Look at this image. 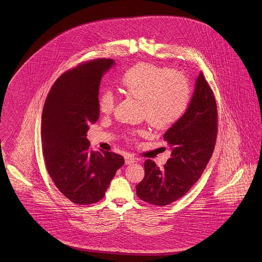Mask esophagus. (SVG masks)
I'll return each mask as SVG.
<instances>
[{"mask_svg": "<svg viewBox=\"0 0 262 262\" xmlns=\"http://www.w3.org/2000/svg\"><path fill=\"white\" fill-rule=\"evenodd\" d=\"M125 161L126 165H130V164L136 162L137 159L133 155H126L125 157Z\"/></svg>", "mask_w": 262, "mask_h": 262, "instance_id": "1", "label": "esophagus"}]
</instances>
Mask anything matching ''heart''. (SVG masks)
Wrapping results in <instances>:
<instances>
[{"label":"heart","instance_id":"obj_1","mask_svg":"<svg viewBox=\"0 0 262 262\" xmlns=\"http://www.w3.org/2000/svg\"><path fill=\"white\" fill-rule=\"evenodd\" d=\"M121 88L125 95L141 101L142 115L156 128L177 123L190 101L189 84L184 75L149 62H139L128 69L121 78ZM114 107V94L104 91L99 97L100 111L110 114Z\"/></svg>","mask_w":262,"mask_h":262}]
</instances>
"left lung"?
<instances>
[{
    "mask_svg": "<svg viewBox=\"0 0 262 262\" xmlns=\"http://www.w3.org/2000/svg\"><path fill=\"white\" fill-rule=\"evenodd\" d=\"M217 106L213 92L200 73L184 116L164 135L171 156L160 169L144 163V179L137 186L140 200L158 206L184 196L198 182L211 158L217 137Z\"/></svg>",
    "mask_w": 262,
    "mask_h": 262,
    "instance_id": "1",
    "label": "left lung"
}]
</instances>
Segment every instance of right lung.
I'll return each mask as SVG.
<instances>
[{
  "mask_svg": "<svg viewBox=\"0 0 262 262\" xmlns=\"http://www.w3.org/2000/svg\"><path fill=\"white\" fill-rule=\"evenodd\" d=\"M115 63L99 59L64 73L44 104L41 137L47 171L62 194L76 204L103 199L125 164L122 155L90 149L86 138L89 125L99 119L101 79Z\"/></svg>",
  "mask_w": 262,
  "mask_h": 262,
  "instance_id": "obj_1",
  "label": "right lung"
}]
</instances>
